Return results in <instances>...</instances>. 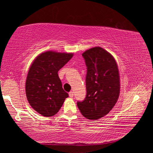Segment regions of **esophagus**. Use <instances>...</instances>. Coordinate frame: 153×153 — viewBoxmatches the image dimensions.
<instances>
[{
  "mask_svg": "<svg viewBox=\"0 0 153 153\" xmlns=\"http://www.w3.org/2000/svg\"><path fill=\"white\" fill-rule=\"evenodd\" d=\"M69 97H71V98L74 97V92H72V91H71L69 93Z\"/></svg>",
  "mask_w": 153,
  "mask_h": 153,
  "instance_id": "1",
  "label": "esophagus"
}]
</instances>
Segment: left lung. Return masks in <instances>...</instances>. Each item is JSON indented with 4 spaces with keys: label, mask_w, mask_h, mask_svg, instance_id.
I'll return each mask as SVG.
<instances>
[{
    "label": "left lung",
    "mask_w": 153,
    "mask_h": 153,
    "mask_svg": "<svg viewBox=\"0 0 153 153\" xmlns=\"http://www.w3.org/2000/svg\"><path fill=\"white\" fill-rule=\"evenodd\" d=\"M87 67L86 96L77 105L83 116L95 120L110 112L120 92L117 65L111 54L99 46L82 54Z\"/></svg>",
    "instance_id": "obj_1"
}]
</instances>
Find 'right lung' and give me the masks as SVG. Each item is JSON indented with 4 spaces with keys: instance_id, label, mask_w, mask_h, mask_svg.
<instances>
[{
    "instance_id": "add662e5",
    "label": "right lung",
    "mask_w": 153,
    "mask_h": 153,
    "mask_svg": "<svg viewBox=\"0 0 153 153\" xmlns=\"http://www.w3.org/2000/svg\"><path fill=\"white\" fill-rule=\"evenodd\" d=\"M73 53L46 51L33 61L25 82L27 99L40 115L51 117L58 113L65 98L58 71L72 58Z\"/></svg>"
}]
</instances>
